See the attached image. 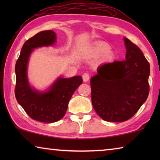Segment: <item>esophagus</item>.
<instances>
[{
    "label": "esophagus",
    "instance_id": "esophagus-1",
    "mask_svg": "<svg viewBox=\"0 0 160 160\" xmlns=\"http://www.w3.org/2000/svg\"><path fill=\"white\" fill-rule=\"evenodd\" d=\"M82 79H83V82H88V81H89V80H90V75H89L88 73H87V72H85V73H84L82 75Z\"/></svg>",
    "mask_w": 160,
    "mask_h": 160
}]
</instances>
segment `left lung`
I'll return each instance as SVG.
<instances>
[{
	"mask_svg": "<svg viewBox=\"0 0 160 160\" xmlns=\"http://www.w3.org/2000/svg\"><path fill=\"white\" fill-rule=\"evenodd\" d=\"M124 61L102 65L90 80L92 103L104 121L123 122L132 117L147 99L149 62L139 47L124 38Z\"/></svg>",
	"mask_w": 160,
	"mask_h": 160,
	"instance_id": "obj_1",
	"label": "left lung"
}]
</instances>
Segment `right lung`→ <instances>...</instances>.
Returning <instances> with one entry per match:
<instances>
[{
  "instance_id": "1",
  "label": "right lung",
  "mask_w": 160,
  "mask_h": 160,
  "mask_svg": "<svg viewBox=\"0 0 160 160\" xmlns=\"http://www.w3.org/2000/svg\"><path fill=\"white\" fill-rule=\"evenodd\" d=\"M56 41L52 30L40 32L25 42L15 64L16 99L34 120L44 123L56 122L63 117L74 92L82 83L81 76L58 78L46 92L35 90L29 85L28 63L34 48L53 45Z\"/></svg>"
}]
</instances>
